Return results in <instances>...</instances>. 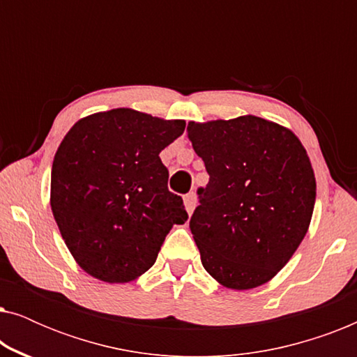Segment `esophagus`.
Listing matches in <instances>:
<instances>
[{
  "mask_svg": "<svg viewBox=\"0 0 357 357\" xmlns=\"http://www.w3.org/2000/svg\"><path fill=\"white\" fill-rule=\"evenodd\" d=\"M183 203H185V208H187V213L192 214L195 206H197V195H195V192H190L185 195Z\"/></svg>",
  "mask_w": 357,
  "mask_h": 357,
  "instance_id": "34e87169",
  "label": "esophagus"
}]
</instances>
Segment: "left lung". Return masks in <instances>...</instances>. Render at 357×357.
I'll use <instances>...</instances> for the list:
<instances>
[{
  "mask_svg": "<svg viewBox=\"0 0 357 357\" xmlns=\"http://www.w3.org/2000/svg\"><path fill=\"white\" fill-rule=\"evenodd\" d=\"M209 182L190 219L202 263L231 289L270 281L309 229L315 177L292 131L247 115L188 123Z\"/></svg>",
  "mask_w": 357,
  "mask_h": 357,
  "instance_id": "left-lung-1",
  "label": "left lung"
}]
</instances>
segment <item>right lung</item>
Returning a JSON list of instances; mask_svg holds the SVG:
<instances>
[{
    "label": "right lung",
    "mask_w": 357,
    "mask_h": 357,
    "mask_svg": "<svg viewBox=\"0 0 357 357\" xmlns=\"http://www.w3.org/2000/svg\"><path fill=\"white\" fill-rule=\"evenodd\" d=\"M183 130V120L115 109L79 120L63 138L52 167V211L91 276L128 282L143 275L174 224L188 219L159 158Z\"/></svg>",
    "instance_id": "obj_1"
}]
</instances>
